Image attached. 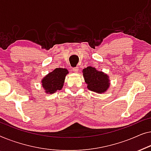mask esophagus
<instances>
[{
  "instance_id": "1",
  "label": "esophagus",
  "mask_w": 151,
  "mask_h": 151,
  "mask_svg": "<svg viewBox=\"0 0 151 151\" xmlns=\"http://www.w3.org/2000/svg\"><path fill=\"white\" fill-rule=\"evenodd\" d=\"M78 70V67H74L73 68V71L74 73H77Z\"/></svg>"
}]
</instances>
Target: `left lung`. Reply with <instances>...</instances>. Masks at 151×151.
Segmentation results:
<instances>
[{
  "label": "left lung",
  "instance_id": "1",
  "mask_svg": "<svg viewBox=\"0 0 151 151\" xmlns=\"http://www.w3.org/2000/svg\"><path fill=\"white\" fill-rule=\"evenodd\" d=\"M85 81L88 88L91 91L101 93L105 92L109 87V76L103 72L98 71L95 68L89 66L83 70Z\"/></svg>",
  "mask_w": 151,
  "mask_h": 151
}]
</instances>
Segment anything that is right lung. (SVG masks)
<instances>
[{
  "label": "right lung",
  "mask_w": 151,
  "mask_h": 151,
  "mask_svg": "<svg viewBox=\"0 0 151 151\" xmlns=\"http://www.w3.org/2000/svg\"><path fill=\"white\" fill-rule=\"evenodd\" d=\"M68 73L65 68H56L46 75L42 81V87L46 93L52 94L63 88L65 75Z\"/></svg>",
  "instance_id": "obj_1"
}]
</instances>
